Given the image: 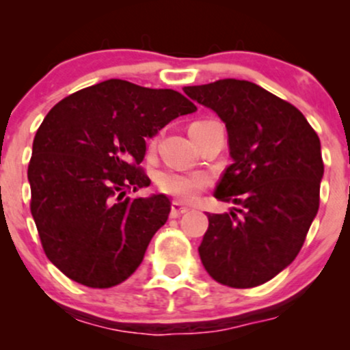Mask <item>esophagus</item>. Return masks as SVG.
Instances as JSON below:
<instances>
[{
  "mask_svg": "<svg viewBox=\"0 0 350 350\" xmlns=\"http://www.w3.org/2000/svg\"><path fill=\"white\" fill-rule=\"evenodd\" d=\"M187 211H189V207L183 206V204H180L179 200H172V204H171V217H179V215L186 214Z\"/></svg>",
  "mask_w": 350,
  "mask_h": 350,
  "instance_id": "obj_1",
  "label": "esophagus"
}]
</instances>
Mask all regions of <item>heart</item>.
Returning <instances> with one entry per match:
<instances>
[{"label":"heart","mask_w":350,"mask_h":350,"mask_svg":"<svg viewBox=\"0 0 350 350\" xmlns=\"http://www.w3.org/2000/svg\"><path fill=\"white\" fill-rule=\"evenodd\" d=\"M154 142H151V146ZM158 189L164 194L172 196L183 202L194 200L204 189L211 186V176L206 172H184L176 170H164L156 176Z\"/></svg>","instance_id":"obj_1"}]
</instances>
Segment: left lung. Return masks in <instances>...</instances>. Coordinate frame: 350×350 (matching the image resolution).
<instances>
[{
    "mask_svg": "<svg viewBox=\"0 0 350 350\" xmlns=\"http://www.w3.org/2000/svg\"><path fill=\"white\" fill-rule=\"evenodd\" d=\"M226 123L234 163L215 198L240 208L207 214L199 256L217 283L255 288L296 258L319 208V136L286 100L248 80L184 87Z\"/></svg>",
    "mask_w": 350,
    "mask_h": 350,
    "instance_id": "8db88e82",
    "label": "left lung"
}]
</instances>
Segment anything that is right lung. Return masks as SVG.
Wrapping results in <instances>:
<instances>
[{"label": "right lung", "instance_id": "1", "mask_svg": "<svg viewBox=\"0 0 350 350\" xmlns=\"http://www.w3.org/2000/svg\"><path fill=\"white\" fill-rule=\"evenodd\" d=\"M198 107L171 88L110 79L51 108L27 166L31 214L42 250L67 278L88 288L123 283L166 224V196L123 199L150 186L146 142Z\"/></svg>", "mask_w": 350, "mask_h": 350}]
</instances>
